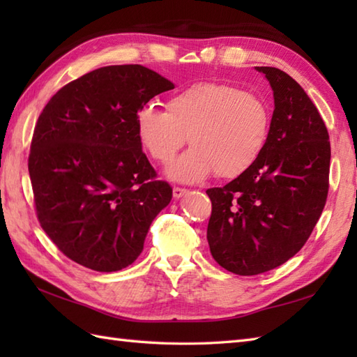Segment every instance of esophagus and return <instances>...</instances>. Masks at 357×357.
<instances>
[{
	"mask_svg": "<svg viewBox=\"0 0 357 357\" xmlns=\"http://www.w3.org/2000/svg\"><path fill=\"white\" fill-rule=\"evenodd\" d=\"M187 193H188L187 188H183V187H174L173 188V198H176V199L183 198V196L187 195Z\"/></svg>",
	"mask_w": 357,
	"mask_h": 357,
	"instance_id": "1",
	"label": "esophagus"
}]
</instances>
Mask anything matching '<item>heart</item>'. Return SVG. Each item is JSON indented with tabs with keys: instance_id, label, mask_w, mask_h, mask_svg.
<instances>
[{
	"instance_id": "1",
	"label": "heart",
	"mask_w": 357,
	"mask_h": 357,
	"mask_svg": "<svg viewBox=\"0 0 357 357\" xmlns=\"http://www.w3.org/2000/svg\"><path fill=\"white\" fill-rule=\"evenodd\" d=\"M270 109L259 95L230 84L201 82L173 95L165 110L144 105L136 132L149 155L169 164L184 144L193 146L169 174L196 183L211 172L236 178L259 158L270 130Z\"/></svg>"
}]
</instances>
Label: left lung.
<instances>
[{"mask_svg":"<svg viewBox=\"0 0 357 357\" xmlns=\"http://www.w3.org/2000/svg\"><path fill=\"white\" fill-rule=\"evenodd\" d=\"M256 69L275 98L267 141L244 173L207 190L211 256L241 276L270 271L298 253L319 221L330 187V139L316 105L290 75Z\"/></svg>","mask_w":357,"mask_h":357,"instance_id":"obj_1","label":"left lung"}]
</instances>
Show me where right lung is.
Instances as JSON below:
<instances>
[{"mask_svg":"<svg viewBox=\"0 0 357 357\" xmlns=\"http://www.w3.org/2000/svg\"><path fill=\"white\" fill-rule=\"evenodd\" d=\"M174 89L139 64L82 75L50 98L36 121L29 174L38 221L59 252L95 271L136 261L172 187L142 151L136 113Z\"/></svg>","mask_w":357,"mask_h":357,"instance_id":"1","label":"right lung"}]
</instances>
